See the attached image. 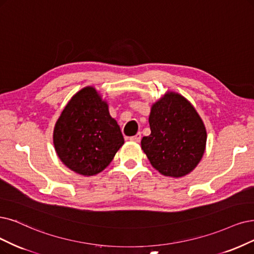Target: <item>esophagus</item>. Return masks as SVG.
Instances as JSON below:
<instances>
[{"label": "esophagus", "instance_id": "esophagus-1", "mask_svg": "<svg viewBox=\"0 0 254 254\" xmlns=\"http://www.w3.org/2000/svg\"><path fill=\"white\" fill-rule=\"evenodd\" d=\"M129 140L130 141H134V142H139L140 140H141V134L140 133H138V134H136L135 136H132L129 138Z\"/></svg>", "mask_w": 254, "mask_h": 254}]
</instances>
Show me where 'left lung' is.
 <instances>
[{"label":"left lung","instance_id":"1","mask_svg":"<svg viewBox=\"0 0 254 254\" xmlns=\"http://www.w3.org/2000/svg\"><path fill=\"white\" fill-rule=\"evenodd\" d=\"M151 135L141 147L154 168L173 178L190 174L205 152L206 128L191 103L175 92L152 106L148 118Z\"/></svg>","mask_w":254,"mask_h":254}]
</instances>
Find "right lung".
Returning a JSON list of instances; mask_svg holds the SVG:
<instances>
[{
    "mask_svg": "<svg viewBox=\"0 0 254 254\" xmlns=\"http://www.w3.org/2000/svg\"><path fill=\"white\" fill-rule=\"evenodd\" d=\"M53 143L62 162L82 176H94L112 162L125 143L117 121L95 88L78 91L54 127Z\"/></svg>",
    "mask_w": 254,
    "mask_h": 254,
    "instance_id": "add662e5",
    "label": "right lung"
}]
</instances>
